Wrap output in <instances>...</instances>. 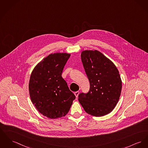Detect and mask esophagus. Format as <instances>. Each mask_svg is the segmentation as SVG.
<instances>
[{
    "label": "esophagus",
    "mask_w": 148,
    "mask_h": 148,
    "mask_svg": "<svg viewBox=\"0 0 148 148\" xmlns=\"http://www.w3.org/2000/svg\"><path fill=\"white\" fill-rule=\"evenodd\" d=\"M74 94H75V95L76 97H78V95H79V91H76V92H74Z\"/></svg>",
    "instance_id": "1"
}]
</instances>
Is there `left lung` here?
<instances>
[{
    "instance_id": "1",
    "label": "left lung",
    "mask_w": 148,
    "mask_h": 148,
    "mask_svg": "<svg viewBox=\"0 0 148 148\" xmlns=\"http://www.w3.org/2000/svg\"><path fill=\"white\" fill-rule=\"evenodd\" d=\"M81 60L90 82L87 93L79 95L86 113L95 117L108 114L115 108L122 90V81L114 63L98 50L82 51Z\"/></svg>"
}]
</instances>
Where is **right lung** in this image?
<instances>
[{
	"mask_svg": "<svg viewBox=\"0 0 148 148\" xmlns=\"http://www.w3.org/2000/svg\"><path fill=\"white\" fill-rule=\"evenodd\" d=\"M71 54L54 53L33 69L29 81L30 98L37 110L51 119L65 116L76 98L62 78L63 68Z\"/></svg>",
	"mask_w": 148,
	"mask_h": 148,
	"instance_id": "obj_1",
	"label": "right lung"
}]
</instances>
